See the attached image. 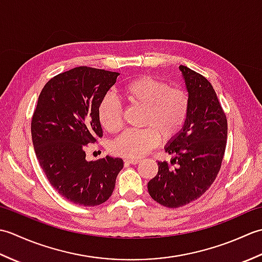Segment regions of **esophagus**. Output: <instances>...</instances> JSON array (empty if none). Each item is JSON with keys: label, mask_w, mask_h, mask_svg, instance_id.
Here are the masks:
<instances>
[{"label": "esophagus", "mask_w": 262, "mask_h": 262, "mask_svg": "<svg viewBox=\"0 0 262 262\" xmlns=\"http://www.w3.org/2000/svg\"><path fill=\"white\" fill-rule=\"evenodd\" d=\"M124 162L128 163V164H137V163H140V160H136V159H125Z\"/></svg>", "instance_id": "34e87169"}]
</instances>
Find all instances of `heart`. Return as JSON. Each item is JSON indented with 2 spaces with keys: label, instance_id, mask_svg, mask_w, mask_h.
Segmentation results:
<instances>
[{
  "label": "heart",
  "instance_id": "1",
  "mask_svg": "<svg viewBox=\"0 0 262 262\" xmlns=\"http://www.w3.org/2000/svg\"><path fill=\"white\" fill-rule=\"evenodd\" d=\"M128 102L145 108L143 129H128L111 143V152L120 157L138 159L163 141L176 137L185 126L189 113L188 93L179 88H169L163 81L143 75L122 88ZM100 124L109 133L122 126L121 103L111 94L102 98L98 107Z\"/></svg>",
  "mask_w": 262,
  "mask_h": 262
}]
</instances>
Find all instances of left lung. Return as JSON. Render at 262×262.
Returning <instances> with one entry per match:
<instances>
[{
    "label": "left lung",
    "mask_w": 262,
    "mask_h": 262,
    "mask_svg": "<svg viewBox=\"0 0 262 262\" xmlns=\"http://www.w3.org/2000/svg\"><path fill=\"white\" fill-rule=\"evenodd\" d=\"M189 97L185 126L164 146L173 154L174 168L158 162L159 171L147 183L155 202L169 208L181 207L198 199L211 186L221 169L227 137V120L208 80L180 65Z\"/></svg>",
    "instance_id": "obj_1"
}]
</instances>
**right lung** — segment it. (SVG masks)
<instances>
[{"label": "right lung", "mask_w": 262, "mask_h": 262, "mask_svg": "<svg viewBox=\"0 0 262 262\" xmlns=\"http://www.w3.org/2000/svg\"><path fill=\"white\" fill-rule=\"evenodd\" d=\"M119 73L80 66L49 80L31 120L36 157L59 194L79 206H97L113 193L124 166L120 158L85 159V147L102 137L98 107Z\"/></svg>", "instance_id": "add662e5"}]
</instances>
